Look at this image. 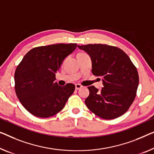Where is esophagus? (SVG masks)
I'll return each mask as SVG.
<instances>
[{
  "label": "esophagus",
  "instance_id": "1",
  "mask_svg": "<svg viewBox=\"0 0 154 154\" xmlns=\"http://www.w3.org/2000/svg\"><path fill=\"white\" fill-rule=\"evenodd\" d=\"M82 87V86L81 84H75V89H76V90H79V89H80Z\"/></svg>",
  "mask_w": 154,
  "mask_h": 154
}]
</instances>
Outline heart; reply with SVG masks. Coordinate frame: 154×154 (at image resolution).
I'll use <instances>...</instances> for the list:
<instances>
[{
	"mask_svg": "<svg viewBox=\"0 0 154 154\" xmlns=\"http://www.w3.org/2000/svg\"><path fill=\"white\" fill-rule=\"evenodd\" d=\"M81 53L83 54V53H84V52H80V53H79V54H81Z\"/></svg>",
	"mask_w": 154,
	"mask_h": 154,
	"instance_id": "obj_1",
	"label": "heart"
}]
</instances>
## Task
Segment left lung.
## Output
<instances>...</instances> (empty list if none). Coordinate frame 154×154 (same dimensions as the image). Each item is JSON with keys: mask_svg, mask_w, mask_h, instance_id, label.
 <instances>
[{"mask_svg": "<svg viewBox=\"0 0 154 154\" xmlns=\"http://www.w3.org/2000/svg\"><path fill=\"white\" fill-rule=\"evenodd\" d=\"M92 59V72L103 78L100 91L88 87L90 94L85 100L89 110L100 118L112 120L127 112L136 98L139 84L137 68L128 55L116 46L106 44L78 45Z\"/></svg>", "mask_w": 154, "mask_h": 154, "instance_id": "left-lung-1", "label": "left lung"}]
</instances>
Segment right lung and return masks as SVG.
Masks as SVG:
<instances>
[{"label": "right lung", "instance_id": "right-lung-1", "mask_svg": "<svg viewBox=\"0 0 154 154\" xmlns=\"http://www.w3.org/2000/svg\"><path fill=\"white\" fill-rule=\"evenodd\" d=\"M77 43H57L34 48L25 55L14 73L15 92L29 113L49 118L65 106L75 89L73 84L59 86L55 73Z\"/></svg>", "mask_w": 154, "mask_h": 154}]
</instances>
